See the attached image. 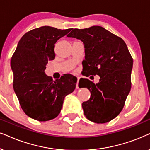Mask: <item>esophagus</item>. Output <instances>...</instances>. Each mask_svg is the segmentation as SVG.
Returning a JSON list of instances; mask_svg holds the SVG:
<instances>
[{"instance_id":"obj_1","label":"esophagus","mask_w":150,"mask_h":150,"mask_svg":"<svg viewBox=\"0 0 150 150\" xmlns=\"http://www.w3.org/2000/svg\"><path fill=\"white\" fill-rule=\"evenodd\" d=\"M79 78H78L76 85V89H79Z\"/></svg>"}]
</instances>
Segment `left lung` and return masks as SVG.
Masks as SVG:
<instances>
[{"instance_id":"8db88e82","label":"left lung","mask_w":150,"mask_h":150,"mask_svg":"<svg viewBox=\"0 0 150 150\" xmlns=\"http://www.w3.org/2000/svg\"><path fill=\"white\" fill-rule=\"evenodd\" d=\"M67 36L83 42L85 71L100 76L96 84L87 79L79 81L81 87L91 92L90 98L82 104L85 116L96 123L110 121L120 113L131 89L133 58L127 45L100 26L74 29Z\"/></svg>"}]
</instances>
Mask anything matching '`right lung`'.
<instances>
[{
  "mask_svg": "<svg viewBox=\"0 0 150 150\" xmlns=\"http://www.w3.org/2000/svg\"><path fill=\"white\" fill-rule=\"evenodd\" d=\"M71 30L50 26L34 29L22 36L11 57L13 89L23 112L33 119L56 118L65 97L74 90L77 79L74 76L68 74L53 81L45 72L48 61L55 58V43Z\"/></svg>",
  "mask_w": 150,
  "mask_h": 150,
  "instance_id": "add662e5",
  "label": "right lung"
}]
</instances>
